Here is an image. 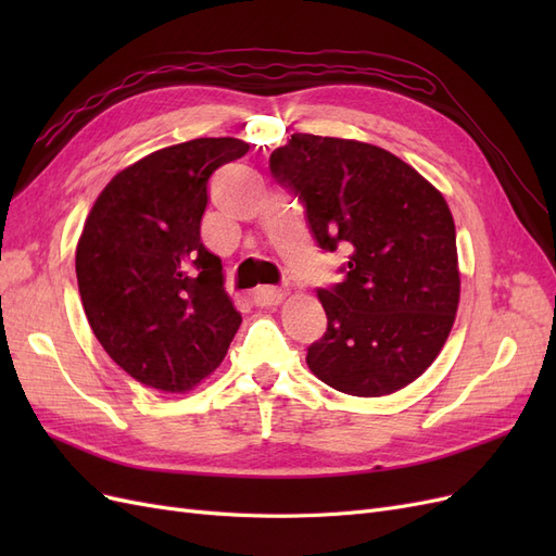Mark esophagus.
<instances>
[{
    "label": "esophagus",
    "instance_id": "obj_1",
    "mask_svg": "<svg viewBox=\"0 0 556 556\" xmlns=\"http://www.w3.org/2000/svg\"><path fill=\"white\" fill-rule=\"evenodd\" d=\"M285 294H288V292H285L282 288L264 285V288H257L255 292H252V301H255L257 306H278V304H282Z\"/></svg>",
    "mask_w": 556,
    "mask_h": 556
}]
</instances>
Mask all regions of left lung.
Here are the masks:
<instances>
[{"label":"left lung","instance_id":"8db88e82","mask_svg":"<svg viewBox=\"0 0 556 556\" xmlns=\"http://www.w3.org/2000/svg\"><path fill=\"white\" fill-rule=\"evenodd\" d=\"M299 197L317 245L348 252L319 288L327 331L308 368L333 390L382 396L439 357L459 306L457 233L443 194L384 148L292 134L268 160Z\"/></svg>","mask_w":556,"mask_h":556}]
</instances>
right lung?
I'll use <instances>...</instances> for the list:
<instances>
[{
  "label": "right lung",
  "mask_w": 556,
  "mask_h": 556,
  "mask_svg": "<svg viewBox=\"0 0 556 556\" xmlns=\"http://www.w3.org/2000/svg\"><path fill=\"white\" fill-rule=\"evenodd\" d=\"M241 139H194L127 166L97 197L76 248L97 341L134 380L188 392L227 355L241 313L223 262L201 243L208 178L243 157Z\"/></svg>",
  "instance_id": "add662e5"
}]
</instances>
